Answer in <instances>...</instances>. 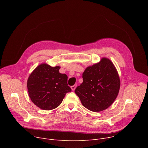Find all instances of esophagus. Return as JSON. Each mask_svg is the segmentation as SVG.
I'll use <instances>...</instances> for the list:
<instances>
[{"mask_svg":"<svg viewBox=\"0 0 148 148\" xmlns=\"http://www.w3.org/2000/svg\"><path fill=\"white\" fill-rule=\"evenodd\" d=\"M76 87H77V85H76V84H75V85H74V86H73L71 87V90H72L73 91H74L75 89L76 88Z\"/></svg>","mask_w":148,"mask_h":148,"instance_id":"1","label":"esophagus"}]
</instances>
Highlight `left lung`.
<instances>
[{
    "label": "left lung",
    "mask_w": 148,
    "mask_h": 148,
    "mask_svg": "<svg viewBox=\"0 0 148 148\" xmlns=\"http://www.w3.org/2000/svg\"><path fill=\"white\" fill-rule=\"evenodd\" d=\"M83 82L75 90L84 107L93 112L106 110L118 96L120 79L113 63L107 58L87 67Z\"/></svg>",
    "instance_id": "8db88e82"
}]
</instances>
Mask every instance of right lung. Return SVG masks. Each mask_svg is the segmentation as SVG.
Listing matches in <instances>:
<instances>
[{
	"label": "right lung",
	"mask_w": 148,
	"mask_h": 148,
	"mask_svg": "<svg viewBox=\"0 0 148 148\" xmlns=\"http://www.w3.org/2000/svg\"><path fill=\"white\" fill-rule=\"evenodd\" d=\"M59 66L41 64L30 75L27 83L32 101L40 109L53 110L61 104L66 94L71 91L68 77L59 73Z\"/></svg>",
	"instance_id": "add662e5"
}]
</instances>
